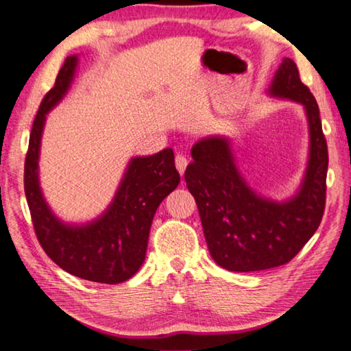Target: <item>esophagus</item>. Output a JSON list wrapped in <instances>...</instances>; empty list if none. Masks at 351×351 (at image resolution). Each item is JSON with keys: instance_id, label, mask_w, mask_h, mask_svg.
Instances as JSON below:
<instances>
[{"instance_id": "esophagus-1", "label": "esophagus", "mask_w": 351, "mask_h": 351, "mask_svg": "<svg viewBox=\"0 0 351 351\" xmlns=\"http://www.w3.org/2000/svg\"><path fill=\"white\" fill-rule=\"evenodd\" d=\"M188 166V158L183 154H177L176 156V168L180 172V176L185 174V169Z\"/></svg>"}]
</instances>
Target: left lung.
Here are the masks:
<instances>
[{
    "instance_id": "1",
    "label": "left lung",
    "mask_w": 351,
    "mask_h": 351,
    "mask_svg": "<svg viewBox=\"0 0 351 351\" xmlns=\"http://www.w3.org/2000/svg\"><path fill=\"white\" fill-rule=\"evenodd\" d=\"M274 97L302 103L310 125V160L302 188L285 204L262 199L239 174L228 140H200L191 149L185 182L194 195L213 259L230 271L285 265L321 225L327 195L328 147L316 98L293 60L282 61L269 88Z\"/></svg>"
}]
</instances>
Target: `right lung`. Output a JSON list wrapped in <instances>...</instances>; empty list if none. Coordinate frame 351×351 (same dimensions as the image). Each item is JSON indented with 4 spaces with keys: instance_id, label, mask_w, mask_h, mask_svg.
Masks as SVG:
<instances>
[{
    "instance_id": "right-lung-1",
    "label": "right lung",
    "mask_w": 351,
    "mask_h": 351,
    "mask_svg": "<svg viewBox=\"0 0 351 351\" xmlns=\"http://www.w3.org/2000/svg\"><path fill=\"white\" fill-rule=\"evenodd\" d=\"M75 66L77 57H67L53 88L41 100L24 162V193L35 236L60 268L84 280L120 284L131 279L145 262L154 214L179 185L180 176L171 147L132 158L114 202L100 219L84 226H69L53 216L38 185L40 140L46 114L66 94Z\"/></svg>"
}]
</instances>
